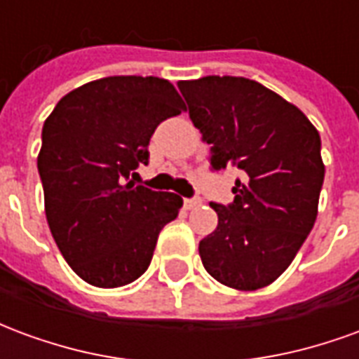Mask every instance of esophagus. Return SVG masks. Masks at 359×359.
Returning <instances> with one entry per match:
<instances>
[{
	"label": "esophagus",
	"mask_w": 359,
	"mask_h": 359,
	"mask_svg": "<svg viewBox=\"0 0 359 359\" xmlns=\"http://www.w3.org/2000/svg\"><path fill=\"white\" fill-rule=\"evenodd\" d=\"M198 205H202V200L200 198H192V200H184V208L187 210H194Z\"/></svg>",
	"instance_id": "esophagus-1"
}]
</instances>
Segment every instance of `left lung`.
Wrapping results in <instances>:
<instances>
[{
    "label": "left lung",
    "mask_w": 359,
    "mask_h": 359,
    "mask_svg": "<svg viewBox=\"0 0 359 359\" xmlns=\"http://www.w3.org/2000/svg\"><path fill=\"white\" fill-rule=\"evenodd\" d=\"M188 115L211 146V169L238 167L231 205L210 203L217 229L200 242L221 285L257 290L277 280L317 217L325 165L317 128L296 105L244 76L179 82Z\"/></svg>",
    "instance_id": "obj_1"
}]
</instances>
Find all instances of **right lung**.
<instances>
[{"instance_id":"right-lung-1","label":"right lung","mask_w":359,"mask_h":359,"mask_svg":"<svg viewBox=\"0 0 359 359\" xmlns=\"http://www.w3.org/2000/svg\"><path fill=\"white\" fill-rule=\"evenodd\" d=\"M187 111L171 82L107 76L63 95L42 128L38 172L46 217L71 269L117 288L148 269L157 236L182 198L134 187L157 125Z\"/></svg>"}]
</instances>
